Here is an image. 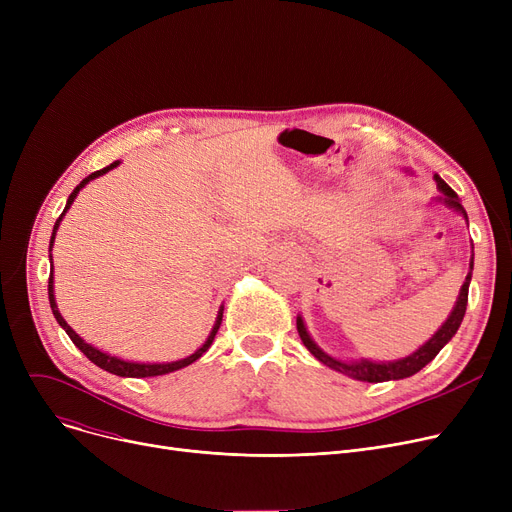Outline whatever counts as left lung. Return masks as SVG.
Listing matches in <instances>:
<instances>
[{"label":"left lung","mask_w":512,"mask_h":512,"mask_svg":"<svg viewBox=\"0 0 512 512\" xmlns=\"http://www.w3.org/2000/svg\"><path fill=\"white\" fill-rule=\"evenodd\" d=\"M434 180L438 184V191L444 195V203L454 209L463 213V218L467 220V211L465 207L459 203V197H456V193L452 191V188L438 176L434 174ZM469 274L461 286V292H459V299H456V305L452 309V313L448 315V319L442 324V328L429 338L423 346H419L417 351L405 359H398V361H388V363H375V361H367V359H361V361H340V359H334L330 357L328 353L321 351V348L313 342V338L309 336L307 328H305V321L303 317H297V330H299V336L303 340V344L309 348V353L321 361L324 365H328L330 369H336L344 375H348V378L353 380H359V382H369V384H378V382H390V380H402V378H411V375H415L417 371H421L429 361H434L436 355L442 351V348L450 342V338L456 334V330L461 328V321L465 317V311H467V301H469V284H471V274H473V255H471V261H469Z\"/></svg>","instance_id":"left-lung-1"}]
</instances>
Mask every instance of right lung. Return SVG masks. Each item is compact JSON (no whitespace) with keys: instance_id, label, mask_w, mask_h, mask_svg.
Instances as JSON below:
<instances>
[{"instance_id":"obj_1","label":"right lung","mask_w":512,"mask_h":512,"mask_svg":"<svg viewBox=\"0 0 512 512\" xmlns=\"http://www.w3.org/2000/svg\"><path fill=\"white\" fill-rule=\"evenodd\" d=\"M118 164H120V161H114V164H110L107 168H103V170H97V172L89 174V176H87L83 182H80V184L74 188V191L70 193V197H68V201H66V207H64V211H62V215L58 218L56 226H53L51 240H49V251H51V247H53V240H56L58 226H60V222H62L64 215H66V211L70 209V205L74 203V199H76V195H78L80 188H83L85 184H89L91 180H95V178L103 176L105 172H110V170H112V168H116ZM49 263H51V253H49ZM47 292H49V305H51L53 317L58 319V324L66 330V334L70 336V340L74 342V346L78 348V351H80V353H85V355H87V359H89L91 363H95L97 367H101V369H105V371H110V373H114V375H120V378H153V375H164V373H170V371H176V369H182V367H186V365L195 363V361H197V359L207 351V348L211 346V342H213L215 334H218V330H220L222 315H224V307H220L218 317H215V324H213L211 334L207 336L205 344L199 348V351H195L191 357L180 359V361H172V363H132V361H122V359H118V357L107 355V353L99 351V348H95V346L87 344L83 338H80V336H78V334H76V332L66 324V319H64V317H62V313L58 311L56 297H53V265L49 267V284H47Z\"/></svg>"}]
</instances>
